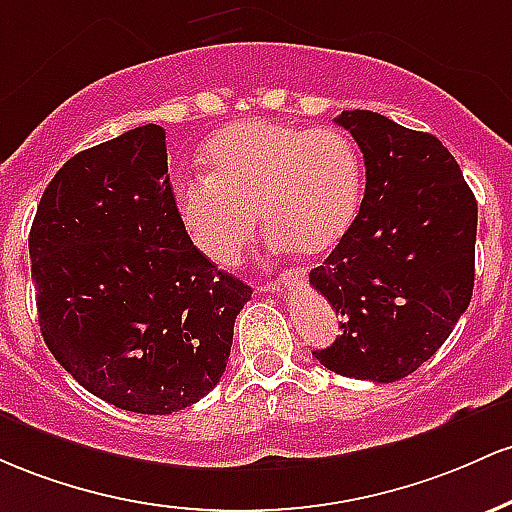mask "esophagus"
<instances>
[{
  "label": "esophagus",
  "instance_id": "34e87169",
  "mask_svg": "<svg viewBox=\"0 0 512 512\" xmlns=\"http://www.w3.org/2000/svg\"><path fill=\"white\" fill-rule=\"evenodd\" d=\"M295 285H300L295 278H280L278 283L261 285V292H283V290H287V287H295Z\"/></svg>",
  "mask_w": 512,
  "mask_h": 512
}]
</instances>
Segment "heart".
Listing matches in <instances>:
<instances>
[{"label":"heart","instance_id":"obj_1","mask_svg":"<svg viewBox=\"0 0 512 512\" xmlns=\"http://www.w3.org/2000/svg\"><path fill=\"white\" fill-rule=\"evenodd\" d=\"M205 179L176 186V212L191 244L220 268L239 266L258 225L278 249L324 256L341 244L363 193L353 140L333 128L244 120L212 137Z\"/></svg>","mask_w":512,"mask_h":512}]
</instances>
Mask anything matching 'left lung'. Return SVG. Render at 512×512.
<instances>
[{
    "mask_svg": "<svg viewBox=\"0 0 512 512\" xmlns=\"http://www.w3.org/2000/svg\"><path fill=\"white\" fill-rule=\"evenodd\" d=\"M365 159L358 217L309 283L341 317L314 358L370 382L404 380L447 341L474 290L476 198L447 147L372 111H343Z\"/></svg>",
    "mask_w": 512,
    "mask_h": 512,
    "instance_id": "1",
    "label": "left lung"
}]
</instances>
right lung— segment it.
I'll list each match as a JSON object with an SVG mask.
<instances>
[{"label": "right lung", "mask_w": 512, "mask_h": 512, "mask_svg": "<svg viewBox=\"0 0 512 512\" xmlns=\"http://www.w3.org/2000/svg\"><path fill=\"white\" fill-rule=\"evenodd\" d=\"M28 251L45 346L86 392L164 416L220 382L251 287L183 232L159 125L74 154L40 198Z\"/></svg>", "instance_id": "right-lung-1"}]
</instances>
